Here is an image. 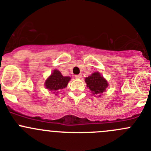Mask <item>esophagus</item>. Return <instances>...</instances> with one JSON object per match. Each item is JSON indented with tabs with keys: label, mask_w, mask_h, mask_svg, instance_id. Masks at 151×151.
<instances>
[{
	"label": "esophagus",
	"mask_w": 151,
	"mask_h": 151,
	"mask_svg": "<svg viewBox=\"0 0 151 151\" xmlns=\"http://www.w3.org/2000/svg\"><path fill=\"white\" fill-rule=\"evenodd\" d=\"M76 78H81L82 77V74H77V75H75Z\"/></svg>",
	"instance_id": "esophagus-1"
}]
</instances>
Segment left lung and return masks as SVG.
<instances>
[{"label":"left lung","instance_id":"obj_1","mask_svg":"<svg viewBox=\"0 0 151 151\" xmlns=\"http://www.w3.org/2000/svg\"><path fill=\"white\" fill-rule=\"evenodd\" d=\"M87 87L89 88L93 95H101L108 86L107 81L100 74V73H93L91 76L86 77L85 80Z\"/></svg>","mask_w":151,"mask_h":151}]
</instances>
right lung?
<instances>
[{
  "label": "right lung",
  "mask_w": 151,
  "mask_h": 151,
  "mask_svg": "<svg viewBox=\"0 0 151 151\" xmlns=\"http://www.w3.org/2000/svg\"><path fill=\"white\" fill-rule=\"evenodd\" d=\"M70 80L71 77H63L58 70H54L51 75L45 81V87L55 93L59 91V90L65 88Z\"/></svg>",
  "instance_id": "right-lung-1"
}]
</instances>
